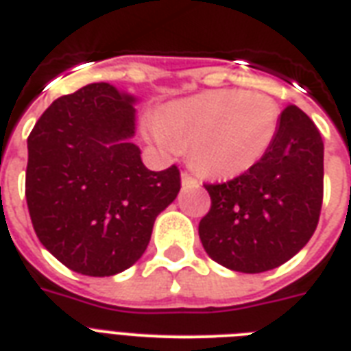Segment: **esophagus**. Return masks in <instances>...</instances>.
<instances>
[{"label":"esophagus","instance_id":"1","mask_svg":"<svg viewBox=\"0 0 351 351\" xmlns=\"http://www.w3.org/2000/svg\"><path fill=\"white\" fill-rule=\"evenodd\" d=\"M193 186H198L197 178L189 175V173H182V187L187 189V187H193Z\"/></svg>","mask_w":351,"mask_h":351}]
</instances>
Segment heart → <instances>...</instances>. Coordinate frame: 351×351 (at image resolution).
<instances>
[{"mask_svg": "<svg viewBox=\"0 0 351 351\" xmlns=\"http://www.w3.org/2000/svg\"><path fill=\"white\" fill-rule=\"evenodd\" d=\"M278 127L280 109L273 98L217 89L164 107L149 123V136L165 153H180L189 143V156L200 173L234 178L266 158Z\"/></svg>", "mask_w": 351, "mask_h": 351, "instance_id": "b5f03b06", "label": "heart"}]
</instances>
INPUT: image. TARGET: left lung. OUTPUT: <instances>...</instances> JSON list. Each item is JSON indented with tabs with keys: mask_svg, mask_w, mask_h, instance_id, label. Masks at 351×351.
Listing matches in <instances>:
<instances>
[{
	"mask_svg": "<svg viewBox=\"0 0 351 351\" xmlns=\"http://www.w3.org/2000/svg\"><path fill=\"white\" fill-rule=\"evenodd\" d=\"M322 180L321 132L299 107L288 106L261 164L226 184L206 186L211 209L198 224L206 253L240 273L269 271L288 262L315 231Z\"/></svg>",
	"mask_w": 351,
	"mask_h": 351,
	"instance_id": "1",
	"label": "left lung"
}]
</instances>
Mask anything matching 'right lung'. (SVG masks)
<instances>
[{
    "instance_id": "1",
    "label": "right lung",
    "mask_w": 351,
    "mask_h": 351,
    "mask_svg": "<svg viewBox=\"0 0 351 351\" xmlns=\"http://www.w3.org/2000/svg\"><path fill=\"white\" fill-rule=\"evenodd\" d=\"M136 96L90 84L51 104L29 134L25 197L38 239L82 275L111 277L147 250L180 171H149L132 143Z\"/></svg>"
}]
</instances>
